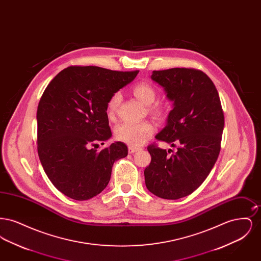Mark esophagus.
<instances>
[{
  "instance_id": "1",
  "label": "esophagus",
  "mask_w": 261,
  "mask_h": 261,
  "mask_svg": "<svg viewBox=\"0 0 261 261\" xmlns=\"http://www.w3.org/2000/svg\"><path fill=\"white\" fill-rule=\"evenodd\" d=\"M137 150H139V149L136 147H133V146H129V148H128L129 153H134V152H136Z\"/></svg>"
}]
</instances>
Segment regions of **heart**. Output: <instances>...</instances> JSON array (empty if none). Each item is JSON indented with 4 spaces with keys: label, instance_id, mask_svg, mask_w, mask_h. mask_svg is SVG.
<instances>
[{
    "label": "heart",
    "instance_id": "heart-1",
    "mask_svg": "<svg viewBox=\"0 0 261 261\" xmlns=\"http://www.w3.org/2000/svg\"><path fill=\"white\" fill-rule=\"evenodd\" d=\"M137 99L146 106H149V111L155 116L162 117L166 112L165 107L161 102L152 103L156 98V90L149 82H139L132 89ZM121 101V94L116 92L112 95L108 103V112L113 114L116 112ZM153 125L149 121L143 122H123L115 128V137L117 140L125 142L131 146H140L144 144L153 132Z\"/></svg>",
    "mask_w": 261,
    "mask_h": 261
}]
</instances>
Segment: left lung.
<instances>
[{"label":"left lung","mask_w":261,"mask_h":261,"mask_svg":"<svg viewBox=\"0 0 261 261\" xmlns=\"http://www.w3.org/2000/svg\"><path fill=\"white\" fill-rule=\"evenodd\" d=\"M150 78L173 101L166 126L155 139L177 151L171 154V149L149 145L146 186L162 199H181L202 184L217 161L224 128L221 101L211 78L199 69L154 70Z\"/></svg>","instance_id":"obj_1"}]
</instances>
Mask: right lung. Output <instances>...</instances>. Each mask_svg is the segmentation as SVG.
Here are the masks:
<instances>
[{"mask_svg":"<svg viewBox=\"0 0 261 261\" xmlns=\"http://www.w3.org/2000/svg\"><path fill=\"white\" fill-rule=\"evenodd\" d=\"M138 73L69 66L44 91L37 110L38 154L53 185L66 197L86 200L99 195L111 180L113 163L127 156L121 142L100 150L90 147L112 137L109 100Z\"/></svg>","mask_w":261,"mask_h":261,"instance_id":"1","label":"right lung"}]
</instances>
